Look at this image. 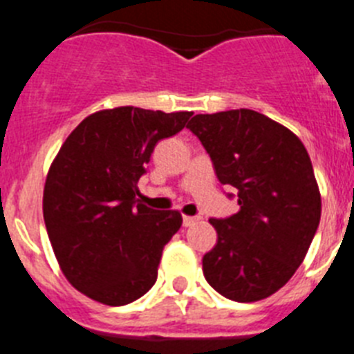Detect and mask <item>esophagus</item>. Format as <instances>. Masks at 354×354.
Returning <instances> with one entry per match:
<instances>
[{
  "instance_id": "esophagus-1",
  "label": "esophagus",
  "mask_w": 354,
  "mask_h": 354,
  "mask_svg": "<svg viewBox=\"0 0 354 354\" xmlns=\"http://www.w3.org/2000/svg\"><path fill=\"white\" fill-rule=\"evenodd\" d=\"M183 222H184V225H186V227H189V225H193L195 222H198V216H188V214H184Z\"/></svg>"
}]
</instances>
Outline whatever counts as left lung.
I'll return each instance as SVG.
<instances>
[{
  "instance_id": "obj_1",
  "label": "left lung",
  "mask_w": 354,
  "mask_h": 354,
  "mask_svg": "<svg viewBox=\"0 0 354 354\" xmlns=\"http://www.w3.org/2000/svg\"><path fill=\"white\" fill-rule=\"evenodd\" d=\"M189 131L213 159L222 184L238 189L240 211L211 218L216 245L202 258L223 297L256 303L283 288L303 263L321 220V192L303 141L250 109L192 118Z\"/></svg>"
}]
</instances>
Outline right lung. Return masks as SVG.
<instances>
[{"label":"right lung","instance_id":"right-lung-1","mask_svg":"<svg viewBox=\"0 0 354 354\" xmlns=\"http://www.w3.org/2000/svg\"><path fill=\"white\" fill-rule=\"evenodd\" d=\"M192 114L132 105L96 111L51 161L42 193L48 236L66 279L96 303L123 306L156 283L183 216L136 201L138 180L157 141L183 131Z\"/></svg>","mask_w":354,"mask_h":354}]
</instances>
